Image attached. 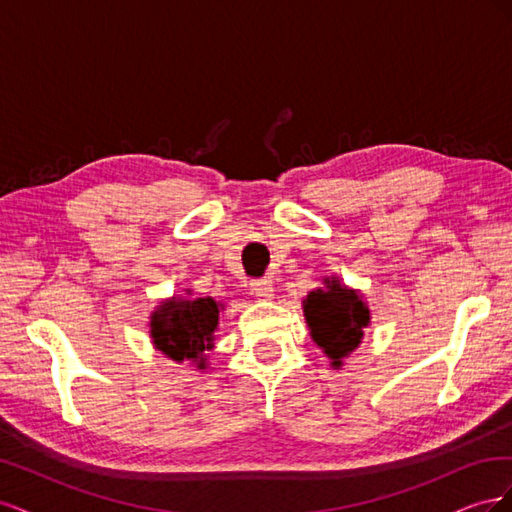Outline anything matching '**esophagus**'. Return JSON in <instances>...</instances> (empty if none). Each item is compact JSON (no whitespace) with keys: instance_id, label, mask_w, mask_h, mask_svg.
<instances>
[{"instance_id":"34e87169","label":"esophagus","mask_w":512,"mask_h":512,"mask_svg":"<svg viewBox=\"0 0 512 512\" xmlns=\"http://www.w3.org/2000/svg\"><path fill=\"white\" fill-rule=\"evenodd\" d=\"M250 290H252L254 297H258V299H262V301L273 299V292H275L271 277H262V280H254V282L250 284Z\"/></svg>"}]
</instances>
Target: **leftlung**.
<instances>
[{
	"mask_svg": "<svg viewBox=\"0 0 512 512\" xmlns=\"http://www.w3.org/2000/svg\"><path fill=\"white\" fill-rule=\"evenodd\" d=\"M303 316L309 335L339 369L344 359L359 348L363 329L369 327V307L361 292L344 286L337 277H324V288H316L303 299Z\"/></svg>",
	"mask_w": 512,
	"mask_h": 512,
	"instance_id": "1",
	"label": "left lung"
}]
</instances>
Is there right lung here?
I'll use <instances>...</instances> for the list:
<instances>
[{"mask_svg": "<svg viewBox=\"0 0 512 512\" xmlns=\"http://www.w3.org/2000/svg\"><path fill=\"white\" fill-rule=\"evenodd\" d=\"M222 305L211 297L162 301L151 314L149 333L153 346L177 363L192 361L198 369L207 367V352L213 350Z\"/></svg>", "mask_w": 512, "mask_h": 512, "instance_id": "add662e5", "label": "right lung"}]
</instances>
